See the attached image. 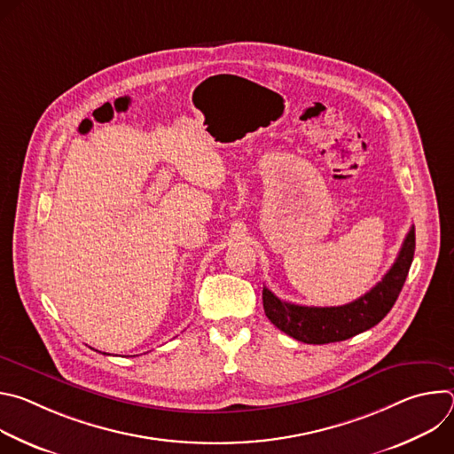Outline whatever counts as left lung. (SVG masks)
<instances>
[{
	"mask_svg": "<svg viewBox=\"0 0 454 454\" xmlns=\"http://www.w3.org/2000/svg\"><path fill=\"white\" fill-rule=\"evenodd\" d=\"M413 253L415 228L411 226L390 271L361 298L340 307H305L284 301L264 287V312L277 329L298 341L309 345L345 341L372 329L390 312L406 282Z\"/></svg>",
	"mask_w": 454,
	"mask_h": 454,
	"instance_id": "1",
	"label": "left lung"
}]
</instances>
